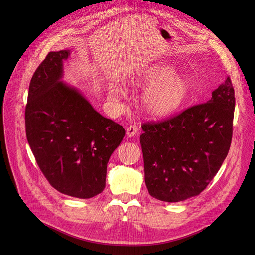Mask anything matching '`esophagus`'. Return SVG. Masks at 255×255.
Listing matches in <instances>:
<instances>
[{
  "label": "esophagus",
  "instance_id": "34e87169",
  "mask_svg": "<svg viewBox=\"0 0 255 255\" xmlns=\"http://www.w3.org/2000/svg\"><path fill=\"white\" fill-rule=\"evenodd\" d=\"M137 131H138V126H137L136 124H132V125H130V126L127 128L126 134H127L128 137H132V136H134V135L136 134Z\"/></svg>",
  "mask_w": 255,
  "mask_h": 255
}]
</instances>
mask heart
I'll return each instance as SVG.
<instances>
[{
  "label": "heart",
  "instance_id": "1",
  "mask_svg": "<svg viewBox=\"0 0 255 255\" xmlns=\"http://www.w3.org/2000/svg\"><path fill=\"white\" fill-rule=\"evenodd\" d=\"M176 72L175 67L160 63L143 69L133 79L135 86L148 87L142 96V107L149 115L169 116L179 111L188 99L190 82L183 75H176Z\"/></svg>",
  "mask_w": 255,
  "mask_h": 255
}]
</instances>
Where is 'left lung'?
I'll list each match as a JSON object with an SVG mask.
<instances>
[{
    "label": "left lung",
    "instance_id": "left-lung-1",
    "mask_svg": "<svg viewBox=\"0 0 255 255\" xmlns=\"http://www.w3.org/2000/svg\"><path fill=\"white\" fill-rule=\"evenodd\" d=\"M235 102L227 76L208 102L142 124L144 182L151 196L177 203L206 189L230 151Z\"/></svg>",
    "mask_w": 255,
    "mask_h": 255
}]
</instances>
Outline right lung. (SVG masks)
Instances as JSON below:
<instances>
[{
  "label": "right lung",
  "instance_id": "1",
  "mask_svg": "<svg viewBox=\"0 0 255 255\" xmlns=\"http://www.w3.org/2000/svg\"><path fill=\"white\" fill-rule=\"evenodd\" d=\"M70 50L50 51L29 87L25 134L36 162L59 192L91 198L105 187L110 157L124 128L102 117L77 89L62 82Z\"/></svg>",
  "mask_w": 255,
  "mask_h": 255
}]
</instances>
